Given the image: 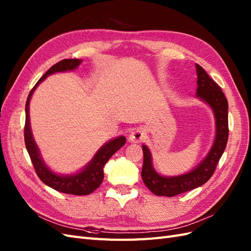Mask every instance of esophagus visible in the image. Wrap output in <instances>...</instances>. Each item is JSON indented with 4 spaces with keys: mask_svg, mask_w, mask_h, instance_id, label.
<instances>
[{
    "mask_svg": "<svg viewBox=\"0 0 251 251\" xmlns=\"http://www.w3.org/2000/svg\"><path fill=\"white\" fill-rule=\"evenodd\" d=\"M144 138H146V133L140 127L134 128V130L131 132L130 136H128V141L133 142V143H138L142 141Z\"/></svg>",
    "mask_w": 251,
    "mask_h": 251,
    "instance_id": "1",
    "label": "esophagus"
}]
</instances>
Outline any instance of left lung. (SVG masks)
Returning a JSON list of instances; mask_svg holds the SVG:
<instances>
[{
	"mask_svg": "<svg viewBox=\"0 0 251 251\" xmlns=\"http://www.w3.org/2000/svg\"><path fill=\"white\" fill-rule=\"evenodd\" d=\"M197 97L209 104L216 118V137L207 156L198 166L186 174L175 177L159 175L151 163V155L147 146H142L143 165L141 177L144 184L157 196L174 197L199 187L210 179L228 140V102L218 83L211 79L203 68L196 64Z\"/></svg>",
	"mask_w": 251,
	"mask_h": 251,
	"instance_id": "obj_1",
	"label": "left lung"
}]
</instances>
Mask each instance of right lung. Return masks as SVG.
Wrapping results in <instances>:
<instances>
[{
    "label": "right lung",
    "instance_id": "1",
    "mask_svg": "<svg viewBox=\"0 0 251 251\" xmlns=\"http://www.w3.org/2000/svg\"><path fill=\"white\" fill-rule=\"evenodd\" d=\"M81 59L72 58V59H63L60 62L53 65L50 69L45 73L43 76L35 83V86L30 91L26 101V120L24 127V138L25 144L28 154L31 159L33 168L37 174L39 178L44 182L45 184L55 189L57 192L76 196H85L92 194L95 189L100 187L103 180V166L108 162L109 159L116 153V151L125 146L126 137L120 136L113 140H110L98 150L95 156L93 157L86 168L77 174L68 175H57L53 173L48 166L44 163L43 159L40 154V150L37 148L36 143L33 139L31 133V127H30L29 120V102L31 100V96L34 92L36 87L46 78L48 75L57 73V72H66L72 71L80 65Z\"/></svg>",
    "mask_w": 251,
    "mask_h": 251
}]
</instances>
